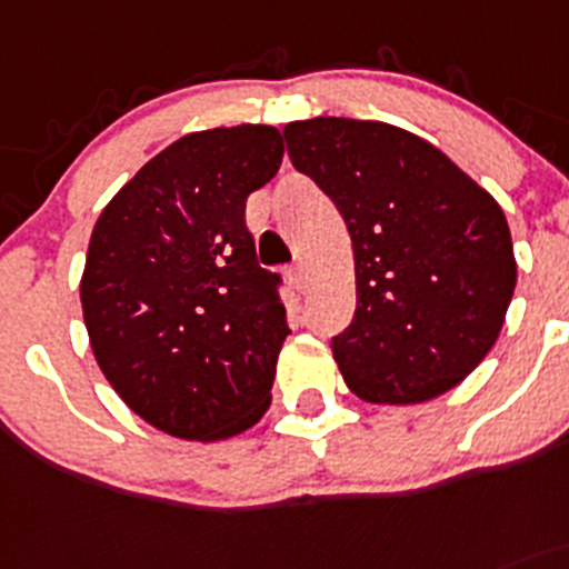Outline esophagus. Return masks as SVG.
Returning <instances> with one entry per match:
<instances>
[{
	"label": "esophagus",
	"instance_id": "obj_1",
	"mask_svg": "<svg viewBox=\"0 0 569 569\" xmlns=\"http://www.w3.org/2000/svg\"><path fill=\"white\" fill-rule=\"evenodd\" d=\"M289 283L295 286L297 291H306V286H309V274H306V267H302V263H295V267L289 269Z\"/></svg>",
	"mask_w": 569,
	"mask_h": 569
}]
</instances>
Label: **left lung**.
<instances>
[{"label": "left lung", "mask_w": 569, "mask_h": 569, "mask_svg": "<svg viewBox=\"0 0 569 569\" xmlns=\"http://www.w3.org/2000/svg\"><path fill=\"white\" fill-rule=\"evenodd\" d=\"M283 137L353 247L357 311L331 342L345 385L370 405H421L458 387L500 337L517 286L502 207L398 126L315 117Z\"/></svg>", "instance_id": "left-lung-1"}]
</instances>
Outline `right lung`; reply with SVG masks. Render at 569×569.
<instances>
[{"instance_id": "right-lung-1", "label": "right lung", "mask_w": 569, "mask_h": 569, "mask_svg": "<svg viewBox=\"0 0 569 569\" xmlns=\"http://www.w3.org/2000/svg\"><path fill=\"white\" fill-rule=\"evenodd\" d=\"M280 159L272 126L196 131L142 164L94 224L81 278L89 345L159 432L224 440L272 405L289 326L243 210Z\"/></svg>"}]
</instances>
